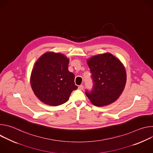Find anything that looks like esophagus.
<instances>
[{
    "mask_svg": "<svg viewBox=\"0 0 153 153\" xmlns=\"http://www.w3.org/2000/svg\"><path fill=\"white\" fill-rule=\"evenodd\" d=\"M79 90H82L83 89V85H80L79 86Z\"/></svg>",
    "mask_w": 153,
    "mask_h": 153,
    "instance_id": "1",
    "label": "esophagus"
}]
</instances>
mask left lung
Instances as JSON below:
<instances>
[{
    "instance_id": "8db88e82",
    "label": "left lung",
    "mask_w": 153,
    "mask_h": 153,
    "mask_svg": "<svg viewBox=\"0 0 153 153\" xmlns=\"http://www.w3.org/2000/svg\"><path fill=\"white\" fill-rule=\"evenodd\" d=\"M94 85L85 94L95 106L114 102L122 94L126 82L125 68L120 60L111 53L93 56L87 60Z\"/></svg>"
}]
</instances>
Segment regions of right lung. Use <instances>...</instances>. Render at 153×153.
<instances>
[{
	"label": "right lung",
	"instance_id": "1",
	"mask_svg": "<svg viewBox=\"0 0 153 153\" xmlns=\"http://www.w3.org/2000/svg\"><path fill=\"white\" fill-rule=\"evenodd\" d=\"M68 64V58L54 52H47L37 59L31 71L30 83L34 94L41 102L51 106L62 105L77 89Z\"/></svg>",
	"mask_w": 153,
	"mask_h": 153
}]
</instances>
